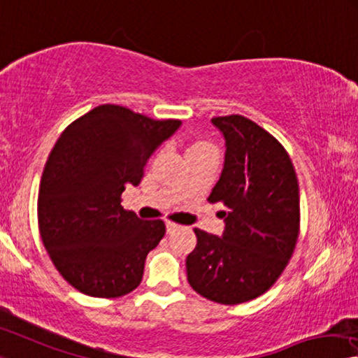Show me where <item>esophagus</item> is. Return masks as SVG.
Returning a JSON list of instances; mask_svg holds the SVG:
<instances>
[{"mask_svg": "<svg viewBox=\"0 0 358 358\" xmlns=\"http://www.w3.org/2000/svg\"><path fill=\"white\" fill-rule=\"evenodd\" d=\"M178 228V224H175V223H172V221H167V223H166V229H167V232H169V234H170V232H172V231H175V229H177Z\"/></svg>", "mask_w": 358, "mask_h": 358, "instance_id": "1", "label": "esophagus"}]
</instances>
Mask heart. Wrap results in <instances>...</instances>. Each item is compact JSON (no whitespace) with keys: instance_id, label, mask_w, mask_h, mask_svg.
<instances>
[{"instance_id":"b5f03b06","label":"heart","mask_w":358,"mask_h":358,"mask_svg":"<svg viewBox=\"0 0 358 358\" xmlns=\"http://www.w3.org/2000/svg\"><path fill=\"white\" fill-rule=\"evenodd\" d=\"M194 146H203V145H202V143H199V145H194Z\"/></svg>"}]
</instances>
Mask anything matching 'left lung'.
<instances>
[{"label":"left lung","mask_w":358,"mask_h":358,"mask_svg":"<svg viewBox=\"0 0 358 358\" xmlns=\"http://www.w3.org/2000/svg\"><path fill=\"white\" fill-rule=\"evenodd\" d=\"M224 164L208 202L223 203V234L194 229L186 258L192 290L210 301L241 304L268 292L292 258L299 234V188L285 148L250 119L213 117Z\"/></svg>","instance_id":"1"}]
</instances>
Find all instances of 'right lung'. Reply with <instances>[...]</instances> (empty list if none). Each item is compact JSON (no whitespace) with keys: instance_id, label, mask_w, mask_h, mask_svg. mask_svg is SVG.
I'll use <instances>...</instances> for the list:
<instances>
[{"instance_id":"1","label":"right lung","mask_w":358,"mask_h":358,"mask_svg":"<svg viewBox=\"0 0 358 358\" xmlns=\"http://www.w3.org/2000/svg\"><path fill=\"white\" fill-rule=\"evenodd\" d=\"M180 126L100 105L57 140L39 185L38 224L57 271L76 290L117 298L140 285L166 224L124 210L121 196L140 183L152 152Z\"/></svg>"}]
</instances>
